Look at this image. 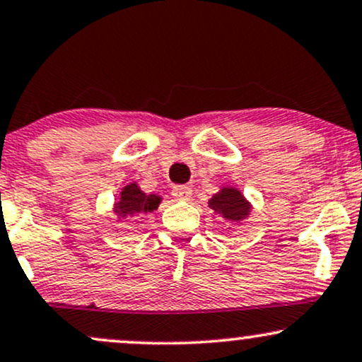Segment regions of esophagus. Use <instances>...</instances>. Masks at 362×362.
Listing matches in <instances>:
<instances>
[{
  "mask_svg": "<svg viewBox=\"0 0 362 362\" xmlns=\"http://www.w3.org/2000/svg\"><path fill=\"white\" fill-rule=\"evenodd\" d=\"M172 195L177 200H190L192 199V189L187 185H177L172 189Z\"/></svg>",
  "mask_w": 362,
  "mask_h": 362,
  "instance_id": "obj_1",
  "label": "esophagus"
}]
</instances>
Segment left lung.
Here are the masks:
<instances>
[{
	"instance_id": "obj_1",
	"label": "left lung",
	"mask_w": 362,
	"mask_h": 362,
	"mask_svg": "<svg viewBox=\"0 0 362 362\" xmlns=\"http://www.w3.org/2000/svg\"><path fill=\"white\" fill-rule=\"evenodd\" d=\"M209 207L221 216L223 219H228L230 223H239L246 219L251 212V204L245 199L241 190L234 187H223L219 192L212 195L209 200Z\"/></svg>"
}]
</instances>
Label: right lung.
I'll use <instances>...</instances> for the list:
<instances>
[{
	"label": "right lung",
	"mask_w": 362,
	"mask_h": 362,
	"mask_svg": "<svg viewBox=\"0 0 362 362\" xmlns=\"http://www.w3.org/2000/svg\"><path fill=\"white\" fill-rule=\"evenodd\" d=\"M162 197L156 194H145L139 189L136 182L123 187L121 190L119 199L115 204V212L119 217H133V216H141L148 214V212H153L158 209Z\"/></svg>",
	"instance_id": "add662e5"
}]
</instances>
